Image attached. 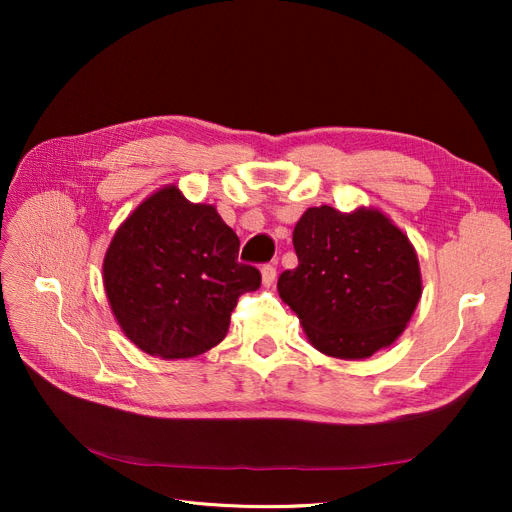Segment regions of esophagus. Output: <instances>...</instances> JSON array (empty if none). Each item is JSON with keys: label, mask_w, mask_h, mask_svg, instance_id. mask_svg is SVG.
I'll return each mask as SVG.
<instances>
[{"label": "esophagus", "mask_w": 512, "mask_h": 512, "mask_svg": "<svg viewBox=\"0 0 512 512\" xmlns=\"http://www.w3.org/2000/svg\"><path fill=\"white\" fill-rule=\"evenodd\" d=\"M260 273H262V284H267V286H271L273 282H275V265L273 262H267V265H262V269H260Z\"/></svg>", "instance_id": "obj_1"}]
</instances>
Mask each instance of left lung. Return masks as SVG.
Here are the masks:
<instances>
[{"instance_id": "left-lung-1", "label": "left lung", "mask_w": 512, "mask_h": 512, "mask_svg": "<svg viewBox=\"0 0 512 512\" xmlns=\"http://www.w3.org/2000/svg\"><path fill=\"white\" fill-rule=\"evenodd\" d=\"M297 269L277 280L314 348L365 359L391 346L421 299L414 247L376 209L312 207L292 232Z\"/></svg>"}]
</instances>
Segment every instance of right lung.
<instances>
[{"mask_svg": "<svg viewBox=\"0 0 512 512\" xmlns=\"http://www.w3.org/2000/svg\"><path fill=\"white\" fill-rule=\"evenodd\" d=\"M260 271L239 262V237L211 205L170 185L119 226L104 258V288L123 333L143 352L188 359L220 344L241 294Z\"/></svg>", "mask_w": 512, "mask_h": 512, "instance_id": "right-lung-1", "label": "right lung"}]
</instances>
